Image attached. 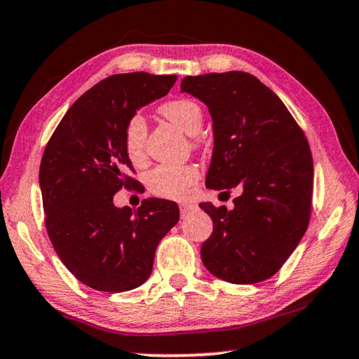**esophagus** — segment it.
<instances>
[{
    "mask_svg": "<svg viewBox=\"0 0 359 359\" xmlns=\"http://www.w3.org/2000/svg\"><path fill=\"white\" fill-rule=\"evenodd\" d=\"M179 208H180V215L185 217V215L190 214L191 210L196 209V204H193V203H180Z\"/></svg>",
    "mask_w": 359,
    "mask_h": 359,
    "instance_id": "esophagus-1",
    "label": "esophagus"
}]
</instances>
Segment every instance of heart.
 Here are the masks:
<instances>
[{"label":"heart","mask_w":359,"mask_h":359,"mask_svg":"<svg viewBox=\"0 0 359 359\" xmlns=\"http://www.w3.org/2000/svg\"><path fill=\"white\" fill-rule=\"evenodd\" d=\"M161 115L172 121L188 136H196L203 126V111L196 102L191 100H172L165 102L160 107ZM145 135L147 126L141 115H133L126 121L123 144L126 155L133 163H142L145 156ZM199 177V171L193 165H158L150 169L145 175V184L149 191L155 196L166 199H184L194 182Z\"/></svg>","instance_id":"obj_1"}]
</instances>
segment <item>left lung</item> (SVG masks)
I'll list each match as a JSON object with an SVG mask.
<instances>
[{
    "instance_id": "left-lung-1",
    "label": "left lung",
    "mask_w": 359,
    "mask_h": 359,
    "mask_svg": "<svg viewBox=\"0 0 359 359\" xmlns=\"http://www.w3.org/2000/svg\"><path fill=\"white\" fill-rule=\"evenodd\" d=\"M180 92L203 101L212 117L205 187L242 190L231 210L199 204L214 223L201 247L203 263L224 282H263L294 252L311 218L313 161L307 139L282 100L248 72L187 76Z\"/></svg>"
}]
</instances>
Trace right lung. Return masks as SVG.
Masks as SVG:
<instances>
[{
    "mask_svg": "<svg viewBox=\"0 0 359 359\" xmlns=\"http://www.w3.org/2000/svg\"><path fill=\"white\" fill-rule=\"evenodd\" d=\"M175 74L128 72L85 92L48 141L39 187L48 239L60 259L87 287L121 293L151 274L160 241L179 222V205L149 198L136 210L114 194L137 185L126 155L125 126L139 109L168 95Z\"/></svg>",
    "mask_w": 359,
    "mask_h": 359,
    "instance_id": "1",
    "label": "right lung"
}]
</instances>
